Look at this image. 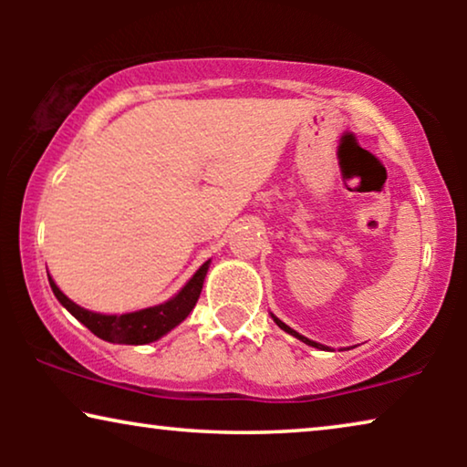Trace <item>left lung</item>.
Masks as SVG:
<instances>
[{
	"label": "left lung",
	"instance_id": "8db88e82",
	"mask_svg": "<svg viewBox=\"0 0 467 467\" xmlns=\"http://www.w3.org/2000/svg\"><path fill=\"white\" fill-rule=\"evenodd\" d=\"M270 315H272V312H270ZM272 318H274V323H276L280 329H283V331H286V334H291L293 337H297V340H302L304 344H308V347H315V348H321V350H329L327 347H323V344H318V342H315V340H310V337H306V336H302V334H297V331H296V329H291V327H289V325H285L283 321H280V318H278V317H274V315H272Z\"/></svg>",
	"mask_w": 467,
	"mask_h": 467
}]
</instances>
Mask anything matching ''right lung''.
Segmentation results:
<instances>
[{"label": "right lung", "instance_id": "1", "mask_svg": "<svg viewBox=\"0 0 467 467\" xmlns=\"http://www.w3.org/2000/svg\"><path fill=\"white\" fill-rule=\"evenodd\" d=\"M210 259L206 264L200 265V270L189 278V283L184 285L174 297H170L168 302L150 306V308L125 312V315H101V312L82 308V306L72 302V299L57 286L55 280L50 278V274L48 283L63 308H66L74 318H78L85 327L91 329L95 336L101 337V340L112 344H150L159 340V337H163L168 331L174 329L176 325H181L184 318L189 317V312L193 310L197 299H200Z\"/></svg>", "mask_w": 467, "mask_h": 467}]
</instances>
